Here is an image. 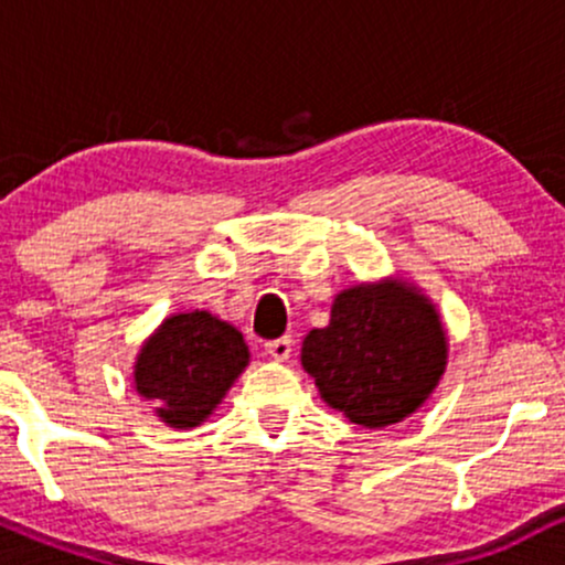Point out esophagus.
Instances as JSON below:
<instances>
[{"label": "esophagus", "instance_id": "34e87169", "mask_svg": "<svg viewBox=\"0 0 565 565\" xmlns=\"http://www.w3.org/2000/svg\"><path fill=\"white\" fill-rule=\"evenodd\" d=\"M291 345H295V342H291V337H278V340L265 342V353L276 361H287L291 355Z\"/></svg>", "mask_w": 565, "mask_h": 565}]
</instances>
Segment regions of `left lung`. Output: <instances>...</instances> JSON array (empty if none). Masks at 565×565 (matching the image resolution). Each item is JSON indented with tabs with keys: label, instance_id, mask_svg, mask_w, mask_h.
Wrapping results in <instances>:
<instances>
[{
	"label": "left lung",
	"instance_id": "8db88e82",
	"mask_svg": "<svg viewBox=\"0 0 565 565\" xmlns=\"http://www.w3.org/2000/svg\"><path fill=\"white\" fill-rule=\"evenodd\" d=\"M302 366L350 423L385 427L417 412L438 385L444 327L404 284H361L337 295L329 327L305 337Z\"/></svg>",
	"mask_w": 565,
	"mask_h": 565
}]
</instances>
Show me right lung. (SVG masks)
<instances>
[{
    "mask_svg": "<svg viewBox=\"0 0 565 565\" xmlns=\"http://www.w3.org/2000/svg\"><path fill=\"white\" fill-rule=\"evenodd\" d=\"M249 350L231 323L206 310L167 319L135 364V387L172 427H196L244 372Z\"/></svg>",
    "mask_w": 565,
    "mask_h": 565,
    "instance_id": "right-lung-1",
    "label": "right lung"
}]
</instances>
